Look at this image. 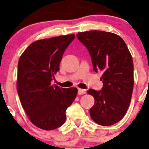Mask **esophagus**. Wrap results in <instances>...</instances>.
<instances>
[{
  "label": "esophagus",
  "instance_id": "obj_1",
  "mask_svg": "<svg viewBox=\"0 0 149 149\" xmlns=\"http://www.w3.org/2000/svg\"><path fill=\"white\" fill-rule=\"evenodd\" d=\"M86 91L85 89H82V88H79V90H78V94L79 95H83V94H86Z\"/></svg>",
  "mask_w": 149,
  "mask_h": 149
}]
</instances>
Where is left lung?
Here are the masks:
<instances>
[{
  "label": "left lung",
  "mask_w": 149,
  "mask_h": 149,
  "mask_svg": "<svg viewBox=\"0 0 149 149\" xmlns=\"http://www.w3.org/2000/svg\"><path fill=\"white\" fill-rule=\"evenodd\" d=\"M76 36L89 52L93 70L102 73V90L87 91L95 101L90 116L100 125H112L123 119L131 100L134 84L131 54L124 40L113 33L93 30Z\"/></svg>",
  "instance_id": "left-lung-1"
}]
</instances>
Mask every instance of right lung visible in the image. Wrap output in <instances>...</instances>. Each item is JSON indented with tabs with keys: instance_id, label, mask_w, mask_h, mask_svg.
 <instances>
[{
	"instance_id": "1",
	"label": "right lung",
	"mask_w": 149,
	"mask_h": 149,
	"mask_svg": "<svg viewBox=\"0 0 149 149\" xmlns=\"http://www.w3.org/2000/svg\"><path fill=\"white\" fill-rule=\"evenodd\" d=\"M74 38V34H69L37 40L19 58L18 94L29 119L43 130H54L65 123L66 109L77 95L75 87L51 85L64 52Z\"/></svg>"
}]
</instances>
